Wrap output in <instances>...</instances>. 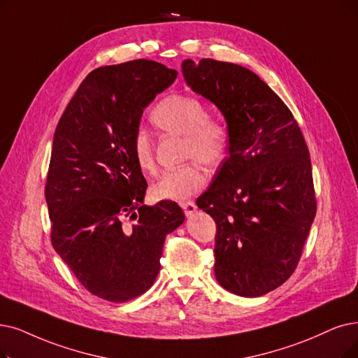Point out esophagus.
Returning a JSON list of instances; mask_svg holds the SVG:
<instances>
[{
	"instance_id": "esophagus-1",
	"label": "esophagus",
	"mask_w": 358,
	"mask_h": 358,
	"mask_svg": "<svg viewBox=\"0 0 358 358\" xmlns=\"http://www.w3.org/2000/svg\"><path fill=\"white\" fill-rule=\"evenodd\" d=\"M180 207L183 208V213L187 214V216H191V214H194L196 211V206L194 201H187V203H182Z\"/></svg>"
}]
</instances>
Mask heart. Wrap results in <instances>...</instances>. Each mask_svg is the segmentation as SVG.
Returning a JSON list of instances; mask_svg holds the SVG:
<instances>
[{
    "instance_id": "1",
    "label": "heart",
    "mask_w": 358,
    "mask_h": 358,
    "mask_svg": "<svg viewBox=\"0 0 358 358\" xmlns=\"http://www.w3.org/2000/svg\"><path fill=\"white\" fill-rule=\"evenodd\" d=\"M151 122L166 134L183 136L182 157L192 160L178 169L169 170L151 188L160 201H180L201 189L207 173L198 162L206 166L220 164L229 151L227 127L214 119L199 99L188 95L171 94L155 104ZM132 154L138 167L148 175H155V151L152 139L145 131H136L132 138Z\"/></svg>"
}]
</instances>
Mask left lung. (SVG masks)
Wrapping results in <instances>:
<instances>
[{"label":"left lung","instance_id":"obj_1","mask_svg":"<svg viewBox=\"0 0 358 358\" xmlns=\"http://www.w3.org/2000/svg\"><path fill=\"white\" fill-rule=\"evenodd\" d=\"M187 83L227 123L229 157L196 206L216 222L214 273L227 291L260 296L287 282L316 216L310 152L291 110L254 71L185 60Z\"/></svg>","mask_w":358,"mask_h":358}]
</instances>
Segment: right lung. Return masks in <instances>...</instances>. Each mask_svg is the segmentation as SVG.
Returning a JSON list of instances; mask_svg holds the SVG:
<instances>
[{"mask_svg": "<svg viewBox=\"0 0 358 358\" xmlns=\"http://www.w3.org/2000/svg\"><path fill=\"white\" fill-rule=\"evenodd\" d=\"M178 71L152 60L92 70L55 127L45 183L51 242L92 295L126 303L159 275L166 236L185 220L175 201L144 206L132 154L142 111Z\"/></svg>", "mask_w": 358, "mask_h": 358, "instance_id": "right-lung-1", "label": "right lung"}]
</instances>
